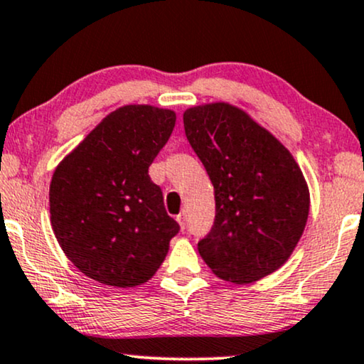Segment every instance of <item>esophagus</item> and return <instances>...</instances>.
<instances>
[{
	"mask_svg": "<svg viewBox=\"0 0 364 364\" xmlns=\"http://www.w3.org/2000/svg\"><path fill=\"white\" fill-rule=\"evenodd\" d=\"M177 223H178V225H181V229H186V223H187L186 212H181V214L177 215Z\"/></svg>",
	"mask_w": 364,
	"mask_h": 364,
	"instance_id": "34e87169",
	"label": "esophagus"
}]
</instances>
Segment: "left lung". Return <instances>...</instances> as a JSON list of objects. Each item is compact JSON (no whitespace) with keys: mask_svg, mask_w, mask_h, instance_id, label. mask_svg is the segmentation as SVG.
Segmentation results:
<instances>
[{"mask_svg":"<svg viewBox=\"0 0 364 364\" xmlns=\"http://www.w3.org/2000/svg\"><path fill=\"white\" fill-rule=\"evenodd\" d=\"M183 129L214 186L215 219L197 244L212 272L234 284L284 264L304 232L309 191L289 150L229 103L183 112Z\"/></svg>","mask_w":364,"mask_h":364,"instance_id":"8db88e82","label":"left lung"}]
</instances>
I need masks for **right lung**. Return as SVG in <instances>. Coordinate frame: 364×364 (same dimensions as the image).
<instances>
[{"mask_svg": "<svg viewBox=\"0 0 364 364\" xmlns=\"http://www.w3.org/2000/svg\"><path fill=\"white\" fill-rule=\"evenodd\" d=\"M176 112L125 105L61 160L50 183L51 228L85 276L102 284L147 282L181 228L149 167L167 144Z\"/></svg>", "mask_w": 364, "mask_h": 364, "instance_id": "right-lung-1", "label": "right lung"}]
</instances>
